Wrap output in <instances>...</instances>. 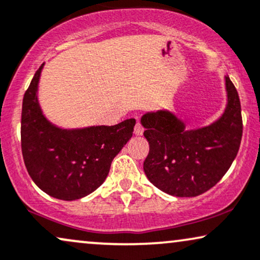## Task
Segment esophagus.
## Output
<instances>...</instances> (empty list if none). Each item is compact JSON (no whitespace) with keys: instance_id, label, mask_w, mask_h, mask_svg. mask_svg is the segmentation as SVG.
I'll return each mask as SVG.
<instances>
[{"instance_id":"1","label":"esophagus","mask_w":260,"mask_h":260,"mask_svg":"<svg viewBox=\"0 0 260 260\" xmlns=\"http://www.w3.org/2000/svg\"><path fill=\"white\" fill-rule=\"evenodd\" d=\"M143 133H144V128L141 127L140 123H137L136 127H134V134L139 137V136H143Z\"/></svg>"}]
</instances>
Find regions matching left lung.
Listing matches in <instances>:
<instances>
[{
    "label": "left lung",
    "instance_id": "8db88e82",
    "mask_svg": "<svg viewBox=\"0 0 260 260\" xmlns=\"http://www.w3.org/2000/svg\"><path fill=\"white\" fill-rule=\"evenodd\" d=\"M224 80V113L209 126L186 129V123L168 109L141 116L144 137L150 145L144 172L167 194H202L224 176L235 159L242 137L241 104L231 79Z\"/></svg>",
    "mask_w": 260,
    "mask_h": 260
}]
</instances>
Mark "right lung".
Wrapping results in <instances>:
<instances>
[{
  "instance_id": "right-lung-1",
  "label": "right lung",
  "mask_w": 260,
  "mask_h": 260,
  "mask_svg": "<svg viewBox=\"0 0 260 260\" xmlns=\"http://www.w3.org/2000/svg\"><path fill=\"white\" fill-rule=\"evenodd\" d=\"M44 63L36 72L22 100L21 150L34 182L61 200L84 198L109 174L117 153L132 138L136 120L115 126L62 128L43 114L38 85Z\"/></svg>"
}]
</instances>
